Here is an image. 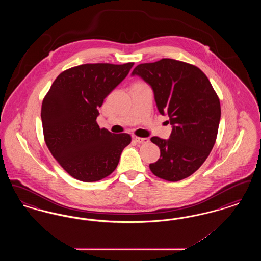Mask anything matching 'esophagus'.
Here are the masks:
<instances>
[{"label":"esophagus","instance_id":"obj_1","mask_svg":"<svg viewBox=\"0 0 261 261\" xmlns=\"http://www.w3.org/2000/svg\"><path fill=\"white\" fill-rule=\"evenodd\" d=\"M134 140L138 144H148L149 142V138H140V137H134Z\"/></svg>","mask_w":261,"mask_h":261}]
</instances>
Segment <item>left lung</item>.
Returning <instances> with one entry per match:
<instances>
[{
	"label": "left lung",
	"instance_id": "left-lung-1",
	"mask_svg": "<svg viewBox=\"0 0 261 261\" xmlns=\"http://www.w3.org/2000/svg\"><path fill=\"white\" fill-rule=\"evenodd\" d=\"M131 75L151 87L159 112L172 125L169 139L150 138L161 149L150 171L170 182L185 179L205 162L215 144L221 116L215 91L197 66L172 59L139 64Z\"/></svg>",
	"mask_w": 261,
	"mask_h": 261
}]
</instances>
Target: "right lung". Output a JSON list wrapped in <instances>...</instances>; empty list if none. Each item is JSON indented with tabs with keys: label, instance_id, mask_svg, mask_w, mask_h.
<instances>
[{
	"label": "right lung",
	"instance_id": "obj_1",
	"mask_svg": "<svg viewBox=\"0 0 261 261\" xmlns=\"http://www.w3.org/2000/svg\"><path fill=\"white\" fill-rule=\"evenodd\" d=\"M133 65L87 63L69 68L57 77L43 99L41 118L46 145L75 179L95 182L106 178L131 143L129 134L100 129L96 119L103 99Z\"/></svg>",
	"mask_w": 261,
	"mask_h": 261
}]
</instances>
